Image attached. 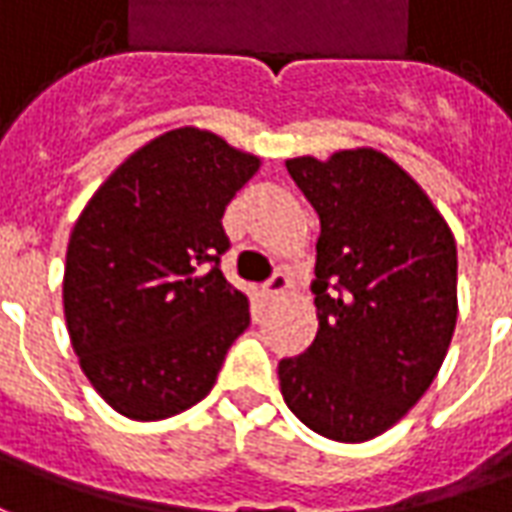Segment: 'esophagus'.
<instances>
[{
    "label": "esophagus",
    "instance_id": "obj_1",
    "mask_svg": "<svg viewBox=\"0 0 512 512\" xmlns=\"http://www.w3.org/2000/svg\"><path fill=\"white\" fill-rule=\"evenodd\" d=\"M288 285H291V280H288V274H282V271H277L271 280L263 285V299L266 302H274V299H280V296H285V291H288Z\"/></svg>",
    "mask_w": 512,
    "mask_h": 512
}]
</instances>
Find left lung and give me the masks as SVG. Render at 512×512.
I'll list each match as a JSON object with an SVG mask.
<instances>
[{
  "instance_id": "obj_1",
  "label": "left lung",
  "mask_w": 512,
  "mask_h": 512,
  "mask_svg": "<svg viewBox=\"0 0 512 512\" xmlns=\"http://www.w3.org/2000/svg\"><path fill=\"white\" fill-rule=\"evenodd\" d=\"M285 169L321 221L316 341L280 360V391L310 430L371 441L430 388L457 324V246L410 174L377 149Z\"/></svg>"
}]
</instances>
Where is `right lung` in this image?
Wrapping results in <instances>:
<instances>
[{"mask_svg": "<svg viewBox=\"0 0 512 512\" xmlns=\"http://www.w3.org/2000/svg\"><path fill=\"white\" fill-rule=\"evenodd\" d=\"M260 157L196 127L132 152L74 224L63 310L96 393L135 421L177 416L216 385L249 299L221 274V216Z\"/></svg>", "mask_w": 512, "mask_h": 512, "instance_id": "right-lung-1", "label": "right lung"}]
</instances>
